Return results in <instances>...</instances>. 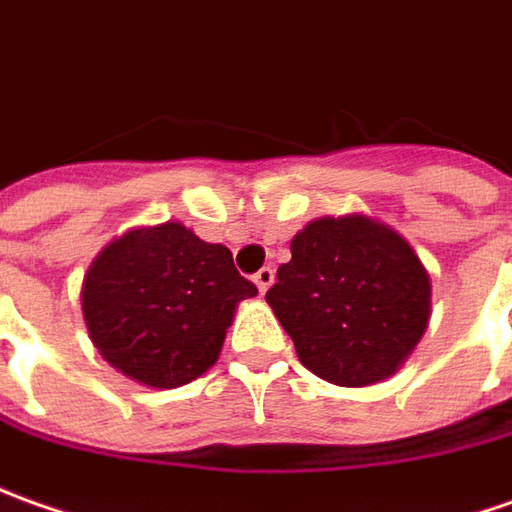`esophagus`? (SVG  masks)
Wrapping results in <instances>:
<instances>
[{
	"label": "esophagus",
	"mask_w": 512,
	"mask_h": 512,
	"mask_svg": "<svg viewBox=\"0 0 512 512\" xmlns=\"http://www.w3.org/2000/svg\"><path fill=\"white\" fill-rule=\"evenodd\" d=\"M252 280H255L257 291H260V294H266V291H269V285L274 283V269H271V266H263Z\"/></svg>",
	"instance_id": "34e87169"
}]
</instances>
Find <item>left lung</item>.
<instances>
[{"label":"left lung","mask_w":512,"mask_h":512,"mask_svg":"<svg viewBox=\"0 0 512 512\" xmlns=\"http://www.w3.org/2000/svg\"><path fill=\"white\" fill-rule=\"evenodd\" d=\"M266 302L300 361L339 387L392 375L429 325L431 285L398 232L370 218H319L291 241Z\"/></svg>","instance_id":"8db88e82"}]
</instances>
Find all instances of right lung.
<instances>
[{"mask_svg":"<svg viewBox=\"0 0 512 512\" xmlns=\"http://www.w3.org/2000/svg\"><path fill=\"white\" fill-rule=\"evenodd\" d=\"M257 285L232 252L182 224L128 232L83 280V319L100 356L139 384L173 389L207 373L238 302Z\"/></svg>","mask_w":512,"mask_h":512,"instance_id":"add662e5","label":"right lung"}]
</instances>
